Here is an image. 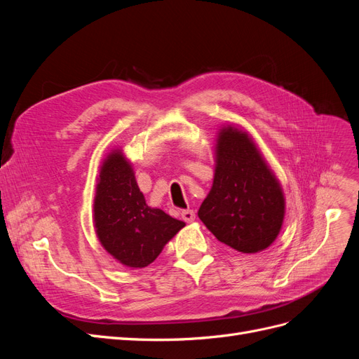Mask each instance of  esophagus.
Listing matches in <instances>:
<instances>
[{"label":"esophagus","instance_id":"34e87169","mask_svg":"<svg viewBox=\"0 0 359 359\" xmlns=\"http://www.w3.org/2000/svg\"><path fill=\"white\" fill-rule=\"evenodd\" d=\"M181 217L186 223H191V222H194V219H196V214H194L193 210H186L181 212Z\"/></svg>","mask_w":359,"mask_h":359}]
</instances>
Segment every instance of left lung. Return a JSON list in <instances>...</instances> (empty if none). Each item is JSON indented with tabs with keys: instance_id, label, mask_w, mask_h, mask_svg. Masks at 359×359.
Returning <instances> with one entry per match:
<instances>
[{
	"instance_id": "1",
	"label": "left lung",
	"mask_w": 359,
	"mask_h": 359,
	"mask_svg": "<svg viewBox=\"0 0 359 359\" xmlns=\"http://www.w3.org/2000/svg\"><path fill=\"white\" fill-rule=\"evenodd\" d=\"M212 187L199 219L217 238L241 253H257L276 241L285 220L281 184L255 140L233 124L215 140Z\"/></svg>"
}]
</instances>
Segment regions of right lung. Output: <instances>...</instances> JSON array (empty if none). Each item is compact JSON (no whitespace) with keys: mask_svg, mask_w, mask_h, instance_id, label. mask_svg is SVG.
I'll return each mask as SVG.
<instances>
[{"mask_svg":"<svg viewBox=\"0 0 359 359\" xmlns=\"http://www.w3.org/2000/svg\"><path fill=\"white\" fill-rule=\"evenodd\" d=\"M93 219L103 248L128 268L153 264L163 247L186 226L147 205L132 163L119 148L112 149L100 166Z\"/></svg>","mask_w":359,"mask_h":359,"instance_id":"right-lung-1","label":"right lung"}]
</instances>
